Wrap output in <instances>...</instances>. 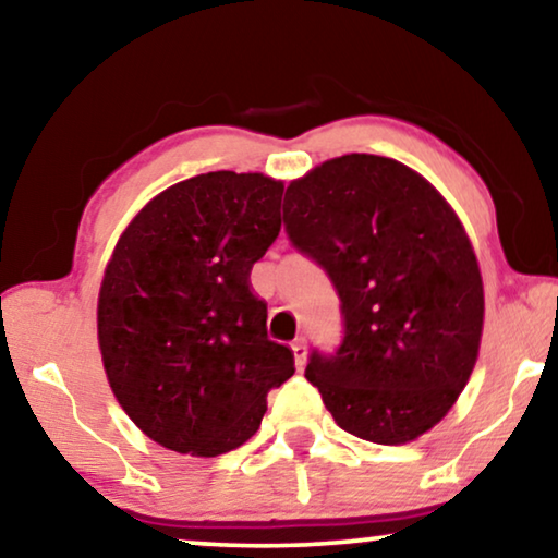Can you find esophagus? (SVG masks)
Returning a JSON list of instances; mask_svg holds the SVG:
<instances>
[{"label":"esophagus","instance_id":"34e87169","mask_svg":"<svg viewBox=\"0 0 558 558\" xmlns=\"http://www.w3.org/2000/svg\"><path fill=\"white\" fill-rule=\"evenodd\" d=\"M293 355H295V365L298 368H303L305 365V359H307V345H305V338H295L293 340Z\"/></svg>","mask_w":558,"mask_h":558}]
</instances>
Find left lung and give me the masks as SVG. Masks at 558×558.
Masks as SVG:
<instances>
[{
    "label": "left lung",
    "instance_id": "obj_1",
    "mask_svg": "<svg viewBox=\"0 0 558 558\" xmlns=\"http://www.w3.org/2000/svg\"><path fill=\"white\" fill-rule=\"evenodd\" d=\"M295 251L328 272L343 340L313 351L305 378L348 434L398 446L426 434L469 384L484 282L451 205L418 172L343 155L288 185Z\"/></svg>",
    "mask_w": 558,
    "mask_h": 558
}]
</instances>
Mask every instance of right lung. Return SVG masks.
<instances>
[{
	"label": "right lung",
	"instance_id": "obj_1",
	"mask_svg": "<svg viewBox=\"0 0 558 558\" xmlns=\"http://www.w3.org/2000/svg\"><path fill=\"white\" fill-rule=\"evenodd\" d=\"M282 182L207 172L137 213L107 263L97 338L112 393L135 426L178 453L243 446L270 388L295 373L268 338L251 270L280 232Z\"/></svg>",
	"mask_w": 558,
	"mask_h": 558
}]
</instances>
